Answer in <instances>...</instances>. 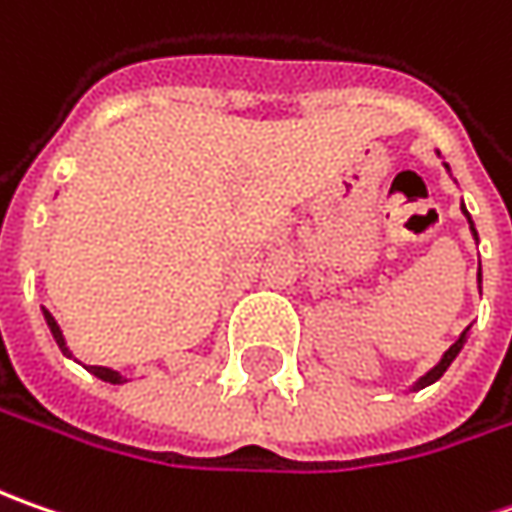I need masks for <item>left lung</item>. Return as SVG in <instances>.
I'll use <instances>...</instances> for the list:
<instances>
[{
	"label": "left lung",
	"instance_id": "left-lung-1",
	"mask_svg": "<svg viewBox=\"0 0 512 512\" xmlns=\"http://www.w3.org/2000/svg\"><path fill=\"white\" fill-rule=\"evenodd\" d=\"M444 168H447V165H444ZM447 170H450V168H447ZM462 213H464V216H467V222H470V230H473V239L479 242V233H476V227H473V219H470V213H467V207H464V205H462ZM479 285H482V267H479ZM467 333H470V327H464V333H462V336H459V339H456V342L450 344V350L444 353L442 362L436 364L433 370H427L422 379L413 384V390H422V387H427V384H433V382H436V379H442L444 370L450 367V362H453V359H456V356L462 353L464 342H467Z\"/></svg>",
	"mask_w": 512,
	"mask_h": 512
}]
</instances>
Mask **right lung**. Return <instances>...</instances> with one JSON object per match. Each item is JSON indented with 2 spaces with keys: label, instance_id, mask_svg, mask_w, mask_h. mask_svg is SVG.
<instances>
[{
  "label": "right lung",
  "instance_id": "1",
  "mask_svg": "<svg viewBox=\"0 0 512 512\" xmlns=\"http://www.w3.org/2000/svg\"><path fill=\"white\" fill-rule=\"evenodd\" d=\"M42 313H45V322H48L50 327V333H53V339H56V344H59V350L65 353V356H70V350H68V344H65V336H62V327L56 325V319L50 316L48 310L42 307ZM90 373L96 376V379H102V382H110V384H122V382H128L119 370H113V367H99V364H90L88 367Z\"/></svg>",
  "mask_w": 512,
  "mask_h": 512
}]
</instances>
